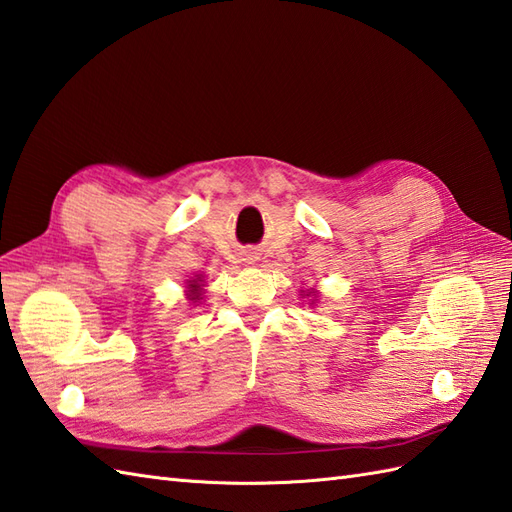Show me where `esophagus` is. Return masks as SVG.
Segmentation results:
<instances>
[{
	"instance_id": "34e87169",
	"label": "esophagus",
	"mask_w": 512,
	"mask_h": 512,
	"mask_svg": "<svg viewBox=\"0 0 512 512\" xmlns=\"http://www.w3.org/2000/svg\"><path fill=\"white\" fill-rule=\"evenodd\" d=\"M245 260H247V263H254V256H247Z\"/></svg>"
}]
</instances>
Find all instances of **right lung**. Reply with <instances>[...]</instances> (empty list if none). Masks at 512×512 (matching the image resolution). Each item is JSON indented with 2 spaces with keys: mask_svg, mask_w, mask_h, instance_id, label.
Segmentation results:
<instances>
[{
  "mask_svg": "<svg viewBox=\"0 0 512 512\" xmlns=\"http://www.w3.org/2000/svg\"><path fill=\"white\" fill-rule=\"evenodd\" d=\"M189 286H191V289H193V291L197 289V284H189ZM193 299H197V297H193Z\"/></svg>",
  "mask_w": 512,
  "mask_h": 512,
  "instance_id": "add662e5",
  "label": "right lung"
}]
</instances>
